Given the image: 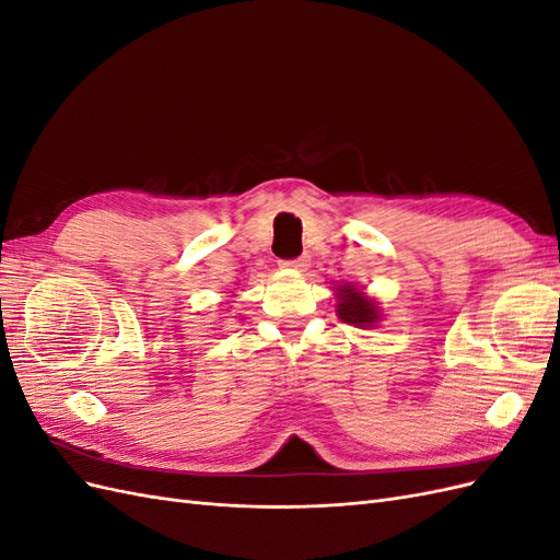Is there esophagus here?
<instances>
[{
    "mask_svg": "<svg viewBox=\"0 0 560 560\" xmlns=\"http://www.w3.org/2000/svg\"><path fill=\"white\" fill-rule=\"evenodd\" d=\"M308 264H311V259H308V257H299V259H290V261H280V266H282V268H287V270H303V268H308Z\"/></svg>",
    "mask_w": 560,
    "mask_h": 560,
    "instance_id": "1",
    "label": "esophagus"
}]
</instances>
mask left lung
<instances>
[{
	"label": "left lung",
	"instance_id": "8db88e82",
	"mask_svg": "<svg viewBox=\"0 0 560 560\" xmlns=\"http://www.w3.org/2000/svg\"><path fill=\"white\" fill-rule=\"evenodd\" d=\"M336 315L360 329H374L383 317L378 301L371 299L358 284L346 282L336 287Z\"/></svg>",
	"mask_w": 560,
	"mask_h": 560
}]
</instances>
